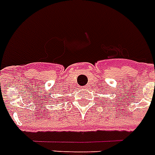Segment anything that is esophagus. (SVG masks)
<instances>
[{
	"label": "esophagus",
	"mask_w": 155,
	"mask_h": 155,
	"mask_svg": "<svg viewBox=\"0 0 155 155\" xmlns=\"http://www.w3.org/2000/svg\"><path fill=\"white\" fill-rule=\"evenodd\" d=\"M87 89H88V88H87V87H84V88H83V89H82V90H87Z\"/></svg>",
	"instance_id": "obj_1"
}]
</instances>
